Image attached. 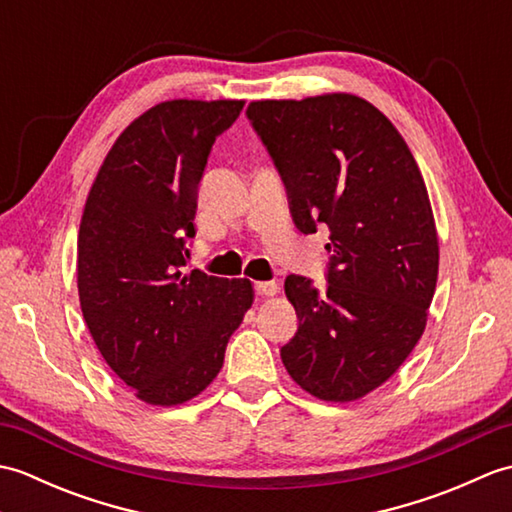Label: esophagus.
Masks as SVG:
<instances>
[{"instance_id":"1","label":"esophagus","mask_w":512,"mask_h":512,"mask_svg":"<svg viewBox=\"0 0 512 512\" xmlns=\"http://www.w3.org/2000/svg\"><path fill=\"white\" fill-rule=\"evenodd\" d=\"M255 290H257V295H262V297H275L279 292V286H277V281H257Z\"/></svg>"}]
</instances>
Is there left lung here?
Wrapping results in <instances>:
<instances>
[{"label": "left lung", "instance_id": "obj_1", "mask_svg": "<svg viewBox=\"0 0 512 512\" xmlns=\"http://www.w3.org/2000/svg\"><path fill=\"white\" fill-rule=\"evenodd\" d=\"M246 114L299 231L330 228L328 286L286 277L299 328L281 361L314 398H363L405 363L436 292L438 231L418 162L378 107L347 92L253 101Z\"/></svg>", "mask_w": 512, "mask_h": 512}]
</instances>
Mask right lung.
<instances>
[{"label": "right lung", "mask_w": 512, "mask_h": 512, "mask_svg": "<svg viewBox=\"0 0 512 512\" xmlns=\"http://www.w3.org/2000/svg\"><path fill=\"white\" fill-rule=\"evenodd\" d=\"M244 101H162L107 151L85 200L76 288L85 325L112 372L154 407L213 383L226 343L253 306L250 279L191 270L206 158Z\"/></svg>", "instance_id": "obj_1"}]
</instances>
